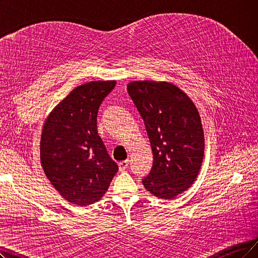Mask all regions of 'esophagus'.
<instances>
[{"label": "esophagus", "mask_w": 258, "mask_h": 258, "mask_svg": "<svg viewBox=\"0 0 258 258\" xmlns=\"http://www.w3.org/2000/svg\"><path fill=\"white\" fill-rule=\"evenodd\" d=\"M128 165H129V160L121 161V162L118 163V168H119L120 171H123V170H125V169L128 167Z\"/></svg>", "instance_id": "1"}]
</instances>
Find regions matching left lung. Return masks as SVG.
<instances>
[{"instance_id":"8db88e82","label":"left lung","mask_w":258,"mask_h":258,"mask_svg":"<svg viewBox=\"0 0 258 258\" xmlns=\"http://www.w3.org/2000/svg\"><path fill=\"white\" fill-rule=\"evenodd\" d=\"M127 91L145 123L153 154L144 186L158 198H176L200 171L204 135L199 112L186 93L170 82L132 81Z\"/></svg>"}]
</instances>
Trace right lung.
<instances>
[{
  "mask_svg": "<svg viewBox=\"0 0 258 258\" xmlns=\"http://www.w3.org/2000/svg\"><path fill=\"white\" fill-rule=\"evenodd\" d=\"M115 80L78 86L53 109L42 129L40 160L67 201L85 207L101 199L118 170L97 132L98 109Z\"/></svg>",
  "mask_w": 258,
  "mask_h": 258,
  "instance_id": "1",
  "label": "right lung"
}]
</instances>
